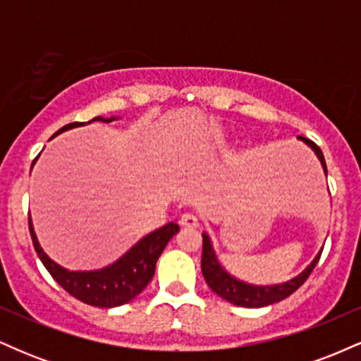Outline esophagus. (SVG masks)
<instances>
[{
	"instance_id": "1",
	"label": "esophagus",
	"mask_w": 361,
	"mask_h": 361,
	"mask_svg": "<svg viewBox=\"0 0 361 361\" xmlns=\"http://www.w3.org/2000/svg\"><path fill=\"white\" fill-rule=\"evenodd\" d=\"M180 224L183 227H198V217L195 214H183L180 219Z\"/></svg>"
}]
</instances>
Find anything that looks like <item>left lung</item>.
Returning a JSON list of instances; mask_svg holds the SVG:
<instances>
[{"label":"left lung","mask_w":361,"mask_h":361,"mask_svg":"<svg viewBox=\"0 0 361 361\" xmlns=\"http://www.w3.org/2000/svg\"><path fill=\"white\" fill-rule=\"evenodd\" d=\"M302 142H305L307 146L316 152L317 159L321 161V166L324 169V175H327L326 169V161L324 154L319 149L312 140L305 137H297ZM204 238V246H202V273H204V279L209 285L212 292L217 293L219 297H222L224 300L231 302V304L239 305V307H267V305L276 304V302L287 299L288 295H292L297 288L307 280V276L312 273L314 268H316L319 258H321L322 250L317 252L316 258H314L307 264L305 270H302L297 276H293L292 280L283 281V283L276 285H252L247 283V281H243L235 276L231 275L226 268L222 267L221 261H219L217 255H215L212 241H210L209 234H202Z\"/></svg>","instance_id":"1"}]
</instances>
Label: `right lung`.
Returning a JSON list of instances; mask_svg holds the SVG:
<instances>
[{
	"label": "right lung",
	"instance_id": "obj_1",
	"mask_svg": "<svg viewBox=\"0 0 361 361\" xmlns=\"http://www.w3.org/2000/svg\"><path fill=\"white\" fill-rule=\"evenodd\" d=\"M114 120H117V117H94L90 122H73L59 128L56 135L91 122L110 123ZM28 229H30L32 243H34V247L40 261L47 268V271L51 273L52 279L66 292L71 293L78 300L85 302L88 305L110 309L118 307V305H123L132 299H135L147 287V283L154 276L157 258H159L161 252L166 247L169 239L180 231V226L176 222H168L166 226L159 227V229L140 238L126 255L120 256L117 261H114L109 267L90 271H71L68 268H62L61 264H57L56 261L45 255L39 239H37L32 217H28Z\"/></svg>",
	"mask_w": 361,
	"mask_h": 361
}]
</instances>
